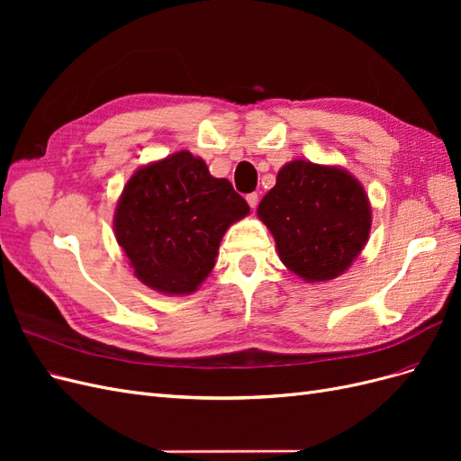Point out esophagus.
I'll list each match as a JSON object with an SVG mask.
<instances>
[{
  "mask_svg": "<svg viewBox=\"0 0 461 461\" xmlns=\"http://www.w3.org/2000/svg\"><path fill=\"white\" fill-rule=\"evenodd\" d=\"M246 202L249 203V207L256 209V207H258V202H259V196H258L256 192H252V194H248V196H246Z\"/></svg>",
  "mask_w": 461,
  "mask_h": 461,
  "instance_id": "34e87169",
  "label": "esophagus"
}]
</instances>
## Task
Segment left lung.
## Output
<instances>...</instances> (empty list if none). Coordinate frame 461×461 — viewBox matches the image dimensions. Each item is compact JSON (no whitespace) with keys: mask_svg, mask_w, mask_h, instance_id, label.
<instances>
[{"mask_svg":"<svg viewBox=\"0 0 461 461\" xmlns=\"http://www.w3.org/2000/svg\"><path fill=\"white\" fill-rule=\"evenodd\" d=\"M258 217L271 230L286 267L305 283L342 275L367 244L369 198L357 178L332 165L286 163Z\"/></svg>","mask_w":461,"mask_h":461,"instance_id":"1","label":"left lung"}]
</instances>
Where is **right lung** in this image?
Segmentation results:
<instances>
[{
  "mask_svg": "<svg viewBox=\"0 0 461 461\" xmlns=\"http://www.w3.org/2000/svg\"><path fill=\"white\" fill-rule=\"evenodd\" d=\"M249 213L227 178L190 151L138 169L115 209V239L138 281L169 296L192 294L215 267L222 234Z\"/></svg>",
  "mask_w": 461,
  "mask_h": 461,
  "instance_id": "obj_1",
  "label": "right lung"
}]
</instances>
